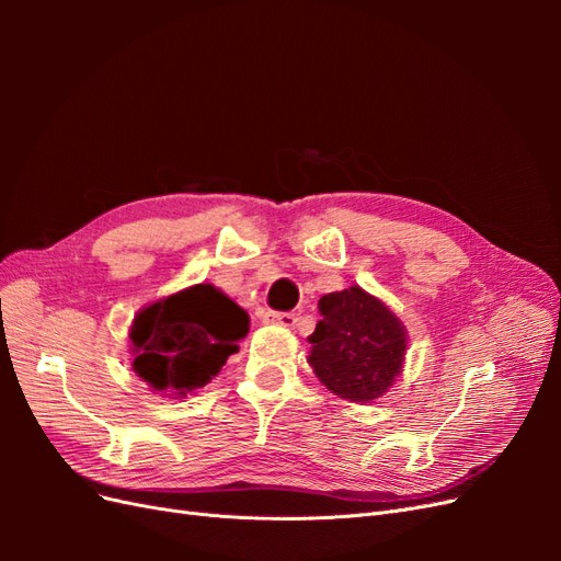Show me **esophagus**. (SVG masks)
Here are the masks:
<instances>
[{"mask_svg": "<svg viewBox=\"0 0 561 561\" xmlns=\"http://www.w3.org/2000/svg\"><path fill=\"white\" fill-rule=\"evenodd\" d=\"M264 322H274V325H283V328H293L297 322L295 313H287V311H266L262 316Z\"/></svg>", "mask_w": 561, "mask_h": 561, "instance_id": "obj_1", "label": "esophagus"}]
</instances>
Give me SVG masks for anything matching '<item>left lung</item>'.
Returning a JSON list of instances; mask_svg holds the SVG:
<instances>
[{
	"label": "left lung",
	"instance_id": "left-lung-1",
	"mask_svg": "<svg viewBox=\"0 0 561 561\" xmlns=\"http://www.w3.org/2000/svg\"><path fill=\"white\" fill-rule=\"evenodd\" d=\"M309 365L334 396L348 402L381 398L400 375L407 332L398 316L363 287L320 297Z\"/></svg>",
	"mask_w": 561,
	"mask_h": 561
}]
</instances>
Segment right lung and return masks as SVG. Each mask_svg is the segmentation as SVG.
<instances>
[{
    "label": "right lung",
    "mask_w": 561,
    "mask_h": 561,
    "mask_svg": "<svg viewBox=\"0 0 561 561\" xmlns=\"http://www.w3.org/2000/svg\"><path fill=\"white\" fill-rule=\"evenodd\" d=\"M248 325V313L215 285L186 287L135 316V375L159 393L184 398L217 377Z\"/></svg>",
    "instance_id": "1"
}]
</instances>
